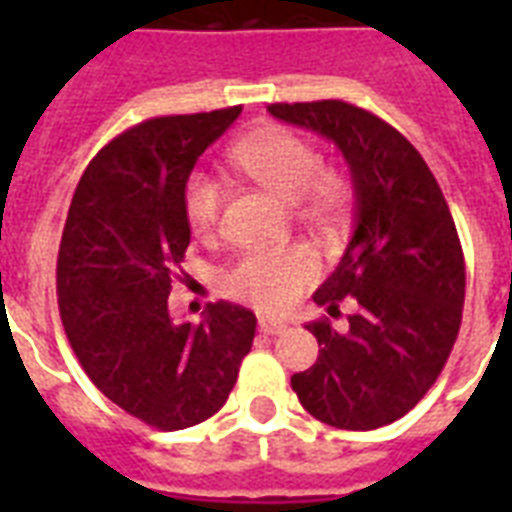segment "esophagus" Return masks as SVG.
Segmentation results:
<instances>
[{
  "label": "esophagus",
  "instance_id": "obj_1",
  "mask_svg": "<svg viewBox=\"0 0 512 512\" xmlns=\"http://www.w3.org/2000/svg\"><path fill=\"white\" fill-rule=\"evenodd\" d=\"M257 329H260L263 335H281V332H287V324L279 319H268V316H263V319L257 321Z\"/></svg>",
  "mask_w": 512,
  "mask_h": 512
}]
</instances>
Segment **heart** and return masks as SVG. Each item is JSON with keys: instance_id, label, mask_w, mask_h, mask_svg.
Listing matches in <instances>:
<instances>
[{"instance_id": "1", "label": "heart", "mask_w": 512, "mask_h": 512, "mask_svg": "<svg viewBox=\"0 0 512 512\" xmlns=\"http://www.w3.org/2000/svg\"><path fill=\"white\" fill-rule=\"evenodd\" d=\"M241 175L255 180L281 201L297 204L313 228H332L348 209V185L335 172L324 170V156L311 140L287 127L265 124L236 143L228 154ZM223 185L207 172H193L183 185V212L196 236H212L223 212ZM321 263L308 247L268 249L239 257L220 276L225 295L257 311L279 313L295 303L313 281Z\"/></svg>"}]
</instances>
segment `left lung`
I'll list each match as a JSON object with an SVG mask.
<instances>
[{"label":"left lung","mask_w":512,"mask_h":512,"mask_svg":"<svg viewBox=\"0 0 512 512\" xmlns=\"http://www.w3.org/2000/svg\"><path fill=\"white\" fill-rule=\"evenodd\" d=\"M268 111L332 140L356 196L345 255L313 295L329 313L350 295L356 311L345 332L308 324L319 358L292 377V390L332 428H382L428 393L460 332L465 257L452 212L420 151L380 116L345 100Z\"/></svg>","instance_id":"1"}]
</instances>
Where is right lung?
Returning <instances> with one entry per match:
<instances>
[{"instance_id": "obj_1", "label": "right lung", "mask_w": 512, "mask_h": 512, "mask_svg": "<svg viewBox=\"0 0 512 512\" xmlns=\"http://www.w3.org/2000/svg\"><path fill=\"white\" fill-rule=\"evenodd\" d=\"M241 106L156 116L114 138L84 170L58 252V308L95 388L151 428L183 430L228 401L255 313L212 303L175 324L172 279L191 244L183 185Z\"/></svg>"}]
</instances>
